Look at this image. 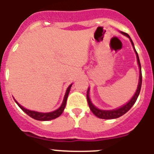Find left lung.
Here are the masks:
<instances>
[{
  "mask_svg": "<svg viewBox=\"0 0 154 154\" xmlns=\"http://www.w3.org/2000/svg\"><path fill=\"white\" fill-rule=\"evenodd\" d=\"M125 35H127L128 38H130V40H131V43H132V46L134 47V43L132 42V40L130 38V36L127 35V33H122ZM134 51H135L136 55H137V60H138V66H139L140 69V76H139V82H138V88L136 90L135 94L134 95V97H132L131 100L127 103V104H125L124 106H122V107H119L118 109L116 110H111V111H103V110H100L98 108L95 107L93 104L92 103L91 100H90L89 99V96H88V92H89V89H88V92H87V100H88V106H89L90 110L92 111V112L94 114L95 116H97L98 118L100 119H116L119 118V117H120V116H123L125 113H127L130 109H131L132 106L134 104V103L137 100V99H138V95L140 93V91H141V87H142V71H141V64H140V61H139V57H138V53H137V51H136L135 48L134 47Z\"/></svg>",
  "mask_w": 154,
  "mask_h": 154,
  "instance_id": "obj_1",
  "label": "left lung"
}]
</instances>
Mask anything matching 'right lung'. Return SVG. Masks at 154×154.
Returning <instances> with one entry per match:
<instances>
[{"instance_id": "1", "label": "right lung", "mask_w": 154, "mask_h": 154, "mask_svg": "<svg viewBox=\"0 0 154 154\" xmlns=\"http://www.w3.org/2000/svg\"><path fill=\"white\" fill-rule=\"evenodd\" d=\"M72 85L69 86L67 90H66V95H65L64 100H63V102H62V104L61 105V107L58 108V109L55 110L54 112H49V113H41V112H34V111H30V110H27L26 108H24L23 107H22L21 105H20L16 100V103L18 104V106L20 107L21 109L23 110L25 113L28 115L30 117L33 118L34 119H36V120H40V121H47V120H51V119H54L59 117L62 113L63 112L65 109V107H66V101H67V98H68V95L69 93V91H70V88Z\"/></svg>"}]
</instances>
